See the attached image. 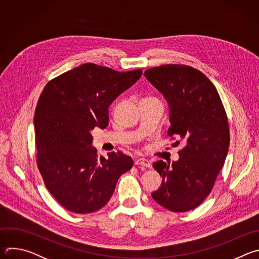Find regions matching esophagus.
<instances>
[{"label": "esophagus", "instance_id": "obj_1", "mask_svg": "<svg viewBox=\"0 0 259 259\" xmlns=\"http://www.w3.org/2000/svg\"><path fill=\"white\" fill-rule=\"evenodd\" d=\"M135 165H137V166H144V167H147V168H152L151 162L149 160L143 159V158L136 160L135 161Z\"/></svg>", "mask_w": 259, "mask_h": 259}]
</instances>
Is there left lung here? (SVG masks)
<instances>
[{"label": "left lung", "mask_w": 259, "mask_h": 259, "mask_svg": "<svg viewBox=\"0 0 259 259\" xmlns=\"http://www.w3.org/2000/svg\"><path fill=\"white\" fill-rule=\"evenodd\" d=\"M170 107L168 135L186 141L179 160L153 167L162 184L153 199L173 212L198 207L210 194L223 168L230 144L226 109L215 86L202 71L184 64H165L144 71Z\"/></svg>", "instance_id": "left-lung-1"}]
</instances>
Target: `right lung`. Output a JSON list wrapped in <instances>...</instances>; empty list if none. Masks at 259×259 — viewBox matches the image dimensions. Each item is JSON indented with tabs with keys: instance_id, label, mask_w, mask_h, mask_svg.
<instances>
[{
	"instance_id": "right-lung-1",
	"label": "right lung",
	"mask_w": 259,
	"mask_h": 259,
	"mask_svg": "<svg viewBox=\"0 0 259 259\" xmlns=\"http://www.w3.org/2000/svg\"><path fill=\"white\" fill-rule=\"evenodd\" d=\"M142 75L84 63L49 81L36 103V164L55 200L68 211L102 208L133 161L122 152L97 157L91 131L108 125V106Z\"/></svg>"
}]
</instances>
